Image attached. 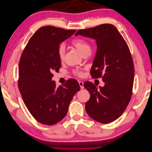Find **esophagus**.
<instances>
[{
    "label": "esophagus",
    "instance_id": "34e87169",
    "mask_svg": "<svg viewBox=\"0 0 152 152\" xmlns=\"http://www.w3.org/2000/svg\"><path fill=\"white\" fill-rule=\"evenodd\" d=\"M79 84L80 88L83 89L84 88V82H82V81H79Z\"/></svg>",
    "mask_w": 152,
    "mask_h": 152
}]
</instances>
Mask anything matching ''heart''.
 Masks as SVG:
<instances>
[{"instance_id": "heart-1", "label": "heart", "mask_w": 152, "mask_h": 152, "mask_svg": "<svg viewBox=\"0 0 152 152\" xmlns=\"http://www.w3.org/2000/svg\"><path fill=\"white\" fill-rule=\"evenodd\" d=\"M72 45H73L80 53L82 55L85 53L90 52L91 50V46L90 44L87 41L84 39L82 38H75L73 39L71 42ZM58 57L60 61H63L64 58H65V49L63 45H59L58 50ZM75 73L79 77H82L83 75V72L81 71H75Z\"/></svg>"}]
</instances>
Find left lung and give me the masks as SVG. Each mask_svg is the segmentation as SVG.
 Here are the masks:
<instances>
[{
	"mask_svg": "<svg viewBox=\"0 0 152 152\" xmlns=\"http://www.w3.org/2000/svg\"><path fill=\"white\" fill-rule=\"evenodd\" d=\"M78 35L96 40L97 50L90 73L94 79L102 77L104 82L99 89L91 82H85L90 93L86 110L96 121L110 123L125 111L131 98L134 68L129 49L111 24L78 30Z\"/></svg>",
	"mask_w": 152,
	"mask_h": 152,
	"instance_id": "1",
	"label": "left lung"
}]
</instances>
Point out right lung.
<instances>
[{
  "mask_svg": "<svg viewBox=\"0 0 152 152\" xmlns=\"http://www.w3.org/2000/svg\"><path fill=\"white\" fill-rule=\"evenodd\" d=\"M76 30L53 26L41 27L30 39L19 63V88L22 98L36 121L52 126L66 116L73 96L80 89L78 82L69 79L56 86L53 72L61 68L58 50Z\"/></svg>",
  "mask_w": 152,
  "mask_h": 152,
  "instance_id": "add662e5",
  "label": "right lung"
}]
</instances>
